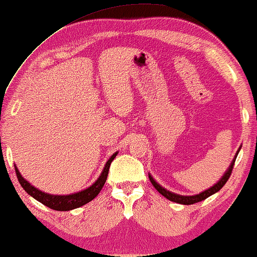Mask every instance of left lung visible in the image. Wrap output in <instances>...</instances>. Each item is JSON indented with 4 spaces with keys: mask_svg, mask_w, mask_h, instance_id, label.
Segmentation results:
<instances>
[{
    "mask_svg": "<svg viewBox=\"0 0 257 257\" xmlns=\"http://www.w3.org/2000/svg\"><path fill=\"white\" fill-rule=\"evenodd\" d=\"M241 147H242V146L238 147V149H237V151H236L235 156H234L233 161L230 162V164H229V166H228V169L226 170L225 173H223L221 178H220V179L218 180V182H216V183L214 184V185L211 186V187H209V189H207V190L202 191V192H200L199 194H194V196H182V194L173 193V192H171V191L164 189L163 186H161L160 184H158V183L156 182V180H155V179L153 178V176H151L150 173H149V179H150L151 184H153V185H154L155 189H156V190L158 191V192H160V193L162 194V196L165 197L166 199L171 200V201H173V202H177V204H182V205L196 204V202H199V201H201V200H205L206 198H208L209 196H212V194H214V193L218 192L219 190H221V187H222L223 185H225V184L227 183V180H228V178L230 177V173H232L234 163H235V160H236V157H237L238 151H240V149H241Z\"/></svg>",
    "mask_w": 257,
    "mask_h": 257,
    "instance_id": "1",
    "label": "left lung"
}]
</instances>
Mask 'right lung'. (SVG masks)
<instances>
[{"label": "right lung", "instance_id": "1", "mask_svg": "<svg viewBox=\"0 0 257 257\" xmlns=\"http://www.w3.org/2000/svg\"><path fill=\"white\" fill-rule=\"evenodd\" d=\"M116 155H117V151L111 155L109 160L107 161V163L104 164L103 170L102 172H101V175L99 176V178H97L91 186L85 190L79 191V192L66 194V196H65V194L64 196H61V194L60 196H58V194L55 196V194H49V193L43 192V191L38 190L37 187L32 186L27 179H24L23 177H22L16 165H15V171H16L17 178H19L21 186L25 190V192L30 194V196L32 198H35L36 200L42 202L43 205L48 206L50 208L56 209V211H71V209L81 207V206L87 204V202L92 201L94 198L100 193L101 189H102L104 183H106L110 163L113 162L114 158L116 157Z\"/></svg>", "mask_w": 257, "mask_h": 257}]
</instances>
